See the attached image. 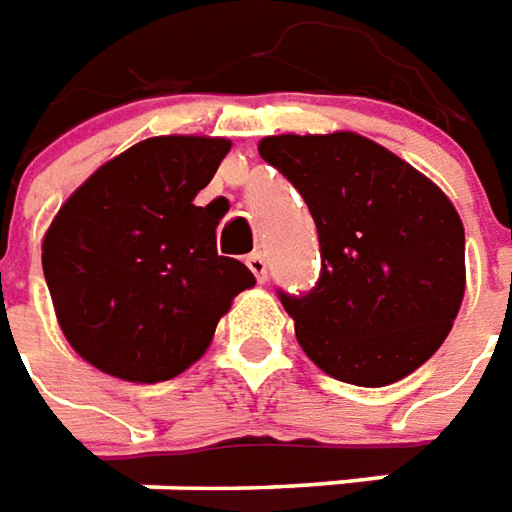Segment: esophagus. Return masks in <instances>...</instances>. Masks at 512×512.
Listing matches in <instances>:
<instances>
[{"label":"esophagus","mask_w":512,"mask_h":512,"mask_svg":"<svg viewBox=\"0 0 512 512\" xmlns=\"http://www.w3.org/2000/svg\"><path fill=\"white\" fill-rule=\"evenodd\" d=\"M246 266L252 269L257 280H266V255L263 252H252V255L246 257Z\"/></svg>","instance_id":"obj_1"}]
</instances>
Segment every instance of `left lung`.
I'll return each instance as SVG.
<instances>
[{
  "mask_svg": "<svg viewBox=\"0 0 512 512\" xmlns=\"http://www.w3.org/2000/svg\"><path fill=\"white\" fill-rule=\"evenodd\" d=\"M257 150L300 192L320 238L317 283L277 289L303 351L362 388L431 360L465 297V229L445 192L354 133L272 135Z\"/></svg>",
  "mask_w": 512,
  "mask_h": 512,
  "instance_id": "left-lung-1",
  "label": "left lung"
}]
</instances>
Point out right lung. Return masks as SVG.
Returning <instances> with one entry per match:
<instances>
[{"instance_id": "obj_1", "label": "right lung", "mask_w": 512, "mask_h": 512, "mask_svg": "<svg viewBox=\"0 0 512 512\" xmlns=\"http://www.w3.org/2000/svg\"><path fill=\"white\" fill-rule=\"evenodd\" d=\"M226 138L161 135L96 169L50 223L42 269L67 343L130 382L178 377L212 343L232 297L255 286L218 255V221L195 195Z\"/></svg>"}]
</instances>
